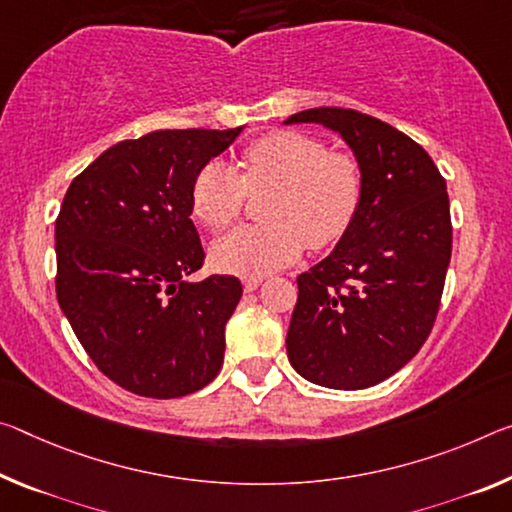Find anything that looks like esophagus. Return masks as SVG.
<instances>
[{"mask_svg":"<svg viewBox=\"0 0 512 512\" xmlns=\"http://www.w3.org/2000/svg\"><path fill=\"white\" fill-rule=\"evenodd\" d=\"M259 285H262V278H246V280H243V289H246V291H255Z\"/></svg>","mask_w":512,"mask_h":512,"instance_id":"34e87169","label":"esophagus"}]
</instances>
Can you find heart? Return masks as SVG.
I'll return each instance as SVG.
<instances>
[{"label":"heart","mask_w":512,"mask_h":512,"mask_svg":"<svg viewBox=\"0 0 512 512\" xmlns=\"http://www.w3.org/2000/svg\"><path fill=\"white\" fill-rule=\"evenodd\" d=\"M248 191L275 189L266 209L271 225H241L216 239L209 257L218 271L262 278L294 264L307 241L328 248L353 225L362 202V168L351 154L303 132H273L243 150L241 175L209 161L191 184V209L209 230L237 221Z\"/></svg>","instance_id":"b5f03b06"}]
</instances>
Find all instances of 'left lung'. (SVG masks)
Here are the masks:
<instances>
[{"label":"left lung","mask_w":512,"mask_h":512,"mask_svg":"<svg viewBox=\"0 0 512 512\" xmlns=\"http://www.w3.org/2000/svg\"><path fill=\"white\" fill-rule=\"evenodd\" d=\"M300 123L342 136L362 168V202L335 250L298 275L287 355L314 385L364 389L433 330L451 262L446 182L419 143L367 113L321 107L285 120Z\"/></svg>","instance_id":"1"}]
</instances>
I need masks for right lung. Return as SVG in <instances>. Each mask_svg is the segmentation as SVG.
I'll return each instance as SVG.
<instances>
[{
	"mask_svg": "<svg viewBox=\"0 0 512 512\" xmlns=\"http://www.w3.org/2000/svg\"><path fill=\"white\" fill-rule=\"evenodd\" d=\"M241 132L164 129L120 141L66 191L56 298L97 369L129 392L177 399L221 371L243 289L232 275L189 280L205 262L191 184Z\"/></svg>",
	"mask_w": 512,
	"mask_h": 512,
	"instance_id": "add662e5",
	"label": "right lung"
}]
</instances>
